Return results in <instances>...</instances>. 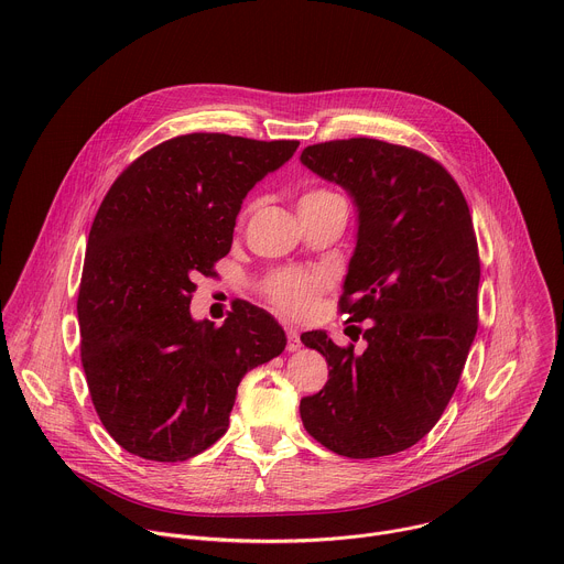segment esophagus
<instances>
[{
    "label": "esophagus",
    "instance_id": "obj_1",
    "mask_svg": "<svg viewBox=\"0 0 564 564\" xmlns=\"http://www.w3.org/2000/svg\"><path fill=\"white\" fill-rule=\"evenodd\" d=\"M288 352H296L301 350V339H299V333L294 328H288Z\"/></svg>",
    "mask_w": 564,
    "mask_h": 564
}]
</instances>
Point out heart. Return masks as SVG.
Here are the masks:
<instances>
[{
    "label": "heart",
    "instance_id": "1",
    "mask_svg": "<svg viewBox=\"0 0 564 564\" xmlns=\"http://www.w3.org/2000/svg\"><path fill=\"white\" fill-rule=\"evenodd\" d=\"M335 200H344V198L330 189H314L301 198L299 207L335 203ZM321 290H324V279L310 272H299V270L276 272L265 281L268 299L290 316H305L314 307Z\"/></svg>",
    "mask_w": 564,
    "mask_h": 564
}]
</instances>
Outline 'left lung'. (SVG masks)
I'll use <instances>...</instances> for the list:
<instances>
[{"label":"left lung","instance_id":"obj_1","mask_svg":"<svg viewBox=\"0 0 564 564\" xmlns=\"http://www.w3.org/2000/svg\"><path fill=\"white\" fill-rule=\"evenodd\" d=\"M301 163L348 192L357 246L341 312L368 321L361 355L328 333L301 341L328 361L301 399L305 431L337 455L406 451L442 417L477 333L479 257L462 189L433 158L375 138L310 144Z\"/></svg>","mask_w":564,"mask_h":564}]
</instances>
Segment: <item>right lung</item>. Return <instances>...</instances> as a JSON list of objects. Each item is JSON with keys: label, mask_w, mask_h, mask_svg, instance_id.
I'll return each mask as SVG.
<instances>
[{"label": "right lung", "mask_w": 564, "mask_h": 564, "mask_svg": "<svg viewBox=\"0 0 564 564\" xmlns=\"http://www.w3.org/2000/svg\"><path fill=\"white\" fill-rule=\"evenodd\" d=\"M296 140L189 133L142 153L105 196L77 296L83 368L96 413L129 453L185 462L229 426L248 370L285 350L265 310L240 301L220 328L189 312L214 274L248 192Z\"/></svg>", "instance_id": "1"}]
</instances>
